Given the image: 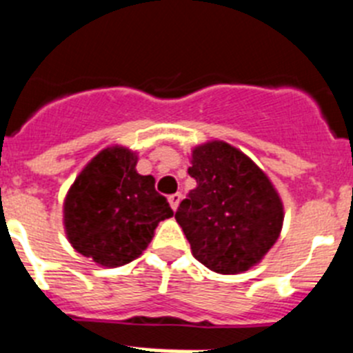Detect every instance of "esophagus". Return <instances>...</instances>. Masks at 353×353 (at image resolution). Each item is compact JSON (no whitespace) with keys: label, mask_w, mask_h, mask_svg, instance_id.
<instances>
[{"label":"esophagus","mask_w":353,"mask_h":353,"mask_svg":"<svg viewBox=\"0 0 353 353\" xmlns=\"http://www.w3.org/2000/svg\"><path fill=\"white\" fill-rule=\"evenodd\" d=\"M180 199H182V194H180V192H174V194H171L170 198H168V201H170V205L173 210H176V208H179Z\"/></svg>","instance_id":"1"}]
</instances>
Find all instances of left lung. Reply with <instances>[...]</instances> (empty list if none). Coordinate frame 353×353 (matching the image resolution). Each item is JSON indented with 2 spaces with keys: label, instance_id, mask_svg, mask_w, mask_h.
<instances>
[{
  "label": "left lung",
  "instance_id": "8db88e82",
  "mask_svg": "<svg viewBox=\"0 0 353 353\" xmlns=\"http://www.w3.org/2000/svg\"><path fill=\"white\" fill-rule=\"evenodd\" d=\"M196 189L176 208L192 254L219 274L244 272L274 245L283 203L263 171L242 152L212 141L192 152Z\"/></svg>",
  "mask_w": 353,
  "mask_h": 353
}]
</instances>
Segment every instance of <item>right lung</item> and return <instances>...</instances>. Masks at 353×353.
Masks as SVG:
<instances>
[{"label":"right lung","instance_id":"add662e5","mask_svg":"<svg viewBox=\"0 0 353 353\" xmlns=\"http://www.w3.org/2000/svg\"><path fill=\"white\" fill-rule=\"evenodd\" d=\"M136 154L102 150L81 171L65 199V228L77 252L104 267L138 258L161 221L173 215L152 174L136 171Z\"/></svg>","mask_w":353,"mask_h":353}]
</instances>
